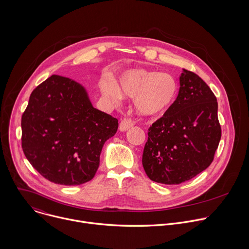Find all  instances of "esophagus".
<instances>
[{
    "label": "esophagus",
    "instance_id": "obj_1",
    "mask_svg": "<svg viewBox=\"0 0 249 249\" xmlns=\"http://www.w3.org/2000/svg\"><path fill=\"white\" fill-rule=\"evenodd\" d=\"M134 125L133 123V120L131 118H127V117H124L123 119H121V122L119 124V130L124 132V131H127L129 130L130 128H132Z\"/></svg>",
    "mask_w": 249,
    "mask_h": 249
}]
</instances>
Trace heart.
I'll list each match as a JSON object with an SVG mask.
<instances>
[{
    "instance_id": "obj_1",
    "label": "heart",
    "mask_w": 249,
    "mask_h": 249,
    "mask_svg": "<svg viewBox=\"0 0 249 249\" xmlns=\"http://www.w3.org/2000/svg\"><path fill=\"white\" fill-rule=\"evenodd\" d=\"M100 89L106 97L114 101L121 100L122 95L135 98V108L140 114L157 116L172 107L179 87L169 74L135 68L121 73L117 84L111 80L103 81Z\"/></svg>"
}]
</instances>
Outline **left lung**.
<instances>
[{
	"mask_svg": "<svg viewBox=\"0 0 249 249\" xmlns=\"http://www.w3.org/2000/svg\"><path fill=\"white\" fill-rule=\"evenodd\" d=\"M172 107L149 128L144 169L161 184H180L205 170L214 160L222 129L217 98L208 85L183 70Z\"/></svg>",
	"mask_w": 249,
	"mask_h": 249,
	"instance_id": "left-lung-1",
	"label": "left lung"
}]
</instances>
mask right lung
<instances>
[{"label":"right lung","mask_w":249,"mask_h":249,"mask_svg":"<svg viewBox=\"0 0 249 249\" xmlns=\"http://www.w3.org/2000/svg\"><path fill=\"white\" fill-rule=\"evenodd\" d=\"M118 120L94 108L84 87L53 75L35 88L21 117V147L47 180L61 185L93 178L104 143Z\"/></svg>","instance_id":"obj_1"}]
</instances>
